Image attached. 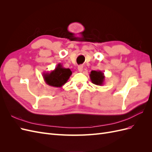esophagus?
I'll return each mask as SVG.
<instances>
[{
  "mask_svg": "<svg viewBox=\"0 0 152 152\" xmlns=\"http://www.w3.org/2000/svg\"><path fill=\"white\" fill-rule=\"evenodd\" d=\"M78 70L80 72H82V70H83V65H79L78 66Z\"/></svg>",
  "mask_w": 152,
  "mask_h": 152,
  "instance_id": "34e87169",
  "label": "esophagus"
}]
</instances>
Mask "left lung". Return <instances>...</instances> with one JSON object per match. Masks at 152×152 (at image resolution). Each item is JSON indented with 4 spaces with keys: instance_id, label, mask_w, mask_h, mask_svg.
<instances>
[{
    "instance_id": "8db88e82",
    "label": "left lung",
    "mask_w": 152,
    "mask_h": 152,
    "mask_svg": "<svg viewBox=\"0 0 152 152\" xmlns=\"http://www.w3.org/2000/svg\"><path fill=\"white\" fill-rule=\"evenodd\" d=\"M90 79L91 82L95 85L102 86L104 84L105 77L104 73L100 70H92L90 73Z\"/></svg>"
}]
</instances>
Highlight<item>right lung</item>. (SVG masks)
Masks as SVG:
<instances>
[{
  "mask_svg": "<svg viewBox=\"0 0 152 152\" xmlns=\"http://www.w3.org/2000/svg\"><path fill=\"white\" fill-rule=\"evenodd\" d=\"M72 74L70 69L63 68L61 64L59 63L54 70L44 73L43 77L48 85L55 87H61L66 83Z\"/></svg>",
  "mask_w": 152,
  "mask_h": 152,
  "instance_id": "add662e5",
  "label": "right lung"
}]
</instances>
